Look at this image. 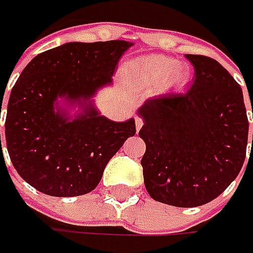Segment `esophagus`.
Masks as SVG:
<instances>
[{
  "mask_svg": "<svg viewBox=\"0 0 253 253\" xmlns=\"http://www.w3.org/2000/svg\"><path fill=\"white\" fill-rule=\"evenodd\" d=\"M142 125H143L142 118H139V117H135V126H136V131H139V129H141Z\"/></svg>",
  "mask_w": 253,
  "mask_h": 253,
  "instance_id": "1",
  "label": "esophagus"
}]
</instances>
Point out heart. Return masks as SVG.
<instances>
[{"mask_svg":"<svg viewBox=\"0 0 253 253\" xmlns=\"http://www.w3.org/2000/svg\"><path fill=\"white\" fill-rule=\"evenodd\" d=\"M129 70L142 82L151 85L162 82L169 87L183 85L190 76L189 67L186 64L162 54H149L135 59L129 64Z\"/></svg>","mask_w":253,"mask_h":253,"instance_id":"obj_1","label":"heart"}]
</instances>
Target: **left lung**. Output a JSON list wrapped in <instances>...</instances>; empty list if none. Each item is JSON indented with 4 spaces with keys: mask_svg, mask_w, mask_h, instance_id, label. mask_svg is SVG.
<instances>
[{
    "mask_svg": "<svg viewBox=\"0 0 253 253\" xmlns=\"http://www.w3.org/2000/svg\"><path fill=\"white\" fill-rule=\"evenodd\" d=\"M186 59L194 67L193 84L151 97L138 108L143 120L139 136L146 143L141 165L152 199L199 207L237 179L247 156L249 122L234 77L211 57Z\"/></svg>",
    "mask_w": 253,
    "mask_h": 253,
    "instance_id": "obj_1",
    "label": "left lung"
}]
</instances>
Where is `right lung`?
<instances>
[{
  "label": "right lung",
  "instance_id": "obj_1",
  "mask_svg": "<svg viewBox=\"0 0 253 253\" xmlns=\"http://www.w3.org/2000/svg\"><path fill=\"white\" fill-rule=\"evenodd\" d=\"M131 46L126 41L69 42L26 64L9 95L5 142L18 174L32 187L54 197L90 193L110 159L135 135L133 118L111 121L94 105ZM72 106L79 108L74 116Z\"/></svg>",
  "mask_w": 253,
  "mask_h": 253
}]
</instances>
